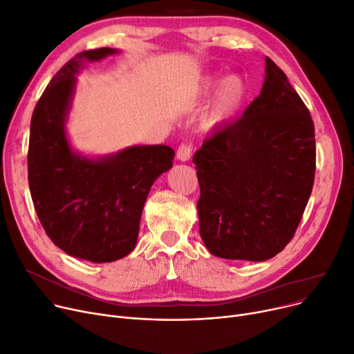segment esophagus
Wrapping results in <instances>:
<instances>
[{
	"label": "esophagus",
	"mask_w": 354,
	"mask_h": 354,
	"mask_svg": "<svg viewBox=\"0 0 354 354\" xmlns=\"http://www.w3.org/2000/svg\"><path fill=\"white\" fill-rule=\"evenodd\" d=\"M191 153H192V143L189 142H183L179 145L178 151H176V158L182 162H187L191 158Z\"/></svg>",
	"instance_id": "34e87169"
}]
</instances>
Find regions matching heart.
<instances>
[{
    "mask_svg": "<svg viewBox=\"0 0 354 354\" xmlns=\"http://www.w3.org/2000/svg\"><path fill=\"white\" fill-rule=\"evenodd\" d=\"M216 87L218 90L203 115V124L211 130L230 123L238 115L247 97V86L243 79L230 76L224 80L221 73L207 74L201 82L199 90L207 96Z\"/></svg>",
    "mask_w": 354,
    "mask_h": 354,
    "instance_id": "b5f03b06",
    "label": "heart"
}]
</instances>
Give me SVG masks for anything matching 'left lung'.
Returning a JSON list of instances; mask_svg holds the SVG:
<instances>
[{"label": "left lung", "mask_w": 354, "mask_h": 354, "mask_svg": "<svg viewBox=\"0 0 354 354\" xmlns=\"http://www.w3.org/2000/svg\"><path fill=\"white\" fill-rule=\"evenodd\" d=\"M192 160L199 234L211 254L266 261L286 248L313 191L315 139L307 106L271 59L259 96Z\"/></svg>", "instance_id": "left-lung-1"}]
</instances>
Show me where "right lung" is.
I'll return each instance as SVG.
<instances>
[{
    "label": "right lung",
    "instance_id": "1",
    "mask_svg": "<svg viewBox=\"0 0 354 354\" xmlns=\"http://www.w3.org/2000/svg\"><path fill=\"white\" fill-rule=\"evenodd\" d=\"M115 53L87 50L67 62L37 102L30 124L28 185L37 216L55 245L91 263L133 251L149 191L175 158L165 145L132 146L100 159L71 151L64 124L76 74L84 62Z\"/></svg>",
    "mask_w": 354,
    "mask_h": 354
}]
</instances>
